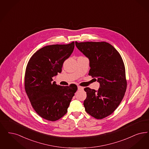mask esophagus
Here are the masks:
<instances>
[{
	"instance_id": "esophagus-1",
	"label": "esophagus",
	"mask_w": 149,
	"mask_h": 149,
	"mask_svg": "<svg viewBox=\"0 0 149 149\" xmlns=\"http://www.w3.org/2000/svg\"><path fill=\"white\" fill-rule=\"evenodd\" d=\"M77 89H78V90H82L84 89V88L83 87L80 86H77Z\"/></svg>"
}]
</instances>
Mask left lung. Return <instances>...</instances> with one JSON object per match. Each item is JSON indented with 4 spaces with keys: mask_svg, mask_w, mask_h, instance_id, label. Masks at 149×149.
Listing matches in <instances>:
<instances>
[{
    "mask_svg": "<svg viewBox=\"0 0 149 149\" xmlns=\"http://www.w3.org/2000/svg\"><path fill=\"white\" fill-rule=\"evenodd\" d=\"M77 49L89 59V75L97 78V91L85 88L84 106L95 119L111 115L122 101L127 87L122 58L113 46L107 42H75Z\"/></svg>",
    "mask_w": 149,
    "mask_h": 149,
    "instance_id": "left-lung-1",
    "label": "left lung"
}]
</instances>
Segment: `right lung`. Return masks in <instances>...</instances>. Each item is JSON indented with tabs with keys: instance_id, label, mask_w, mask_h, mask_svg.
<instances>
[{
	"instance_id": "obj_1",
	"label": "right lung",
	"mask_w": 149,
	"mask_h": 149,
	"mask_svg": "<svg viewBox=\"0 0 149 149\" xmlns=\"http://www.w3.org/2000/svg\"><path fill=\"white\" fill-rule=\"evenodd\" d=\"M74 42L45 46L33 55L25 74V90L36 113L43 119L56 121L67 111L77 86L58 85L52 77L61 72L64 61L71 55Z\"/></svg>"
}]
</instances>
